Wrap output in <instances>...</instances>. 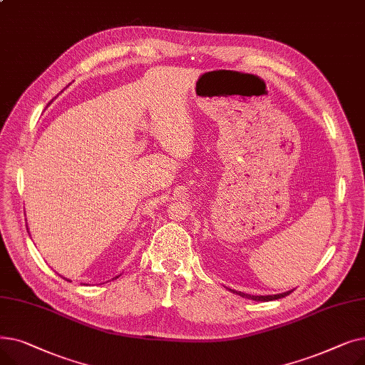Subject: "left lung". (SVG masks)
Here are the masks:
<instances>
[{
	"label": "left lung",
	"mask_w": 365,
	"mask_h": 365,
	"mask_svg": "<svg viewBox=\"0 0 365 365\" xmlns=\"http://www.w3.org/2000/svg\"><path fill=\"white\" fill-rule=\"evenodd\" d=\"M229 292L237 293V294H240L241 297L250 299V300H256V302H269V300H277V299H282V297H285V296H289L293 290H290V292H285V293H281V294H267V296H252V294H245V293L235 292V290H231V289H229Z\"/></svg>",
	"instance_id": "left-lung-1"
}]
</instances>
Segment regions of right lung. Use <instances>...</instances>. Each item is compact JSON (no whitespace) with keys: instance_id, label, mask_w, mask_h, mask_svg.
<instances>
[{"instance_id":"right-lung-1","label":"right lung","mask_w":365,"mask_h":365,"mask_svg":"<svg viewBox=\"0 0 365 365\" xmlns=\"http://www.w3.org/2000/svg\"><path fill=\"white\" fill-rule=\"evenodd\" d=\"M26 227H28V226H26ZM118 277H120V275H118ZM118 277H115V278H118ZM66 281H69V279H66Z\"/></svg>"}]
</instances>
